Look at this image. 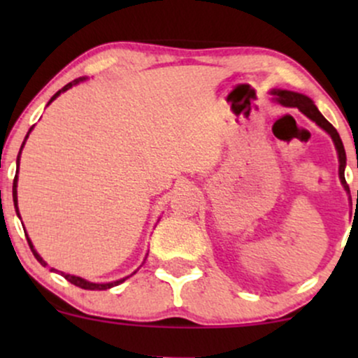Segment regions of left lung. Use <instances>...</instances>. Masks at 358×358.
Segmentation results:
<instances>
[{"label":"left lung","mask_w":358,"mask_h":358,"mask_svg":"<svg viewBox=\"0 0 358 358\" xmlns=\"http://www.w3.org/2000/svg\"><path fill=\"white\" fill-rule=\"evenodd\" d=\"M273 94L276 96V101L279 104L282 106H287V108H298L301 110L303 114H306L308 117L311 119V121H315L316 124L320 127H323L324 131H327L328 134H330L331 139H334L335 146H336V151H338V159H340V178H342V183L345 185V163H347V156H345V148H343V143L342 139H340V134L336 133V129L334 126L330 124V122L327 121L322 116V113H320L318 109H316V106L313 104V101L310 99V97L303 96V94H298V92H291V90H273Z\"/></svg>","instance_id":"1"}]
</instances>
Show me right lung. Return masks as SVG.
Here are the masks:
<instances>
[{
	"label": "right lung",
	"mask_w": 358,
	"mask_h": 358,
	"mask_svg": "<svg viewBox=\"0 0 358 358\" xmlns=\"http://www.w3.org/2000/svg\"><path fill=\"white\" fill-rule=\"evenodd\" d=\"M85 77H79V79H76L73 82H69L67 85H64V87H62L59 92L55 94V96L52 97L50 99V102L55 99L57 96H59L60 92H65V90H69L72 87V85H76V84H79L80 80H84ZM50 102H48V104H50ZM30 131H31V127H30ZM30 131H28V134H30ZM28 134H27V138H28ZM27 138H24V141H27ZM24 141H23V145H24ZM23 145H22V148H23ZM20 153H22V150H20ZM16 165H20V155H18V158H16ZM16 173H18V171H16ZM13 202H15V208H16V213H18V205H16V176H15V180H13ZM27 241H28V245H30V249H31V252H34V256L36 257V261L40 262V264L42 266H47V262L43 261L42 257L38 256V252H36V250L34 249V245H31V241L28 239L27 237ZM134 273H136V271H134ZM133 273V274H134ZM64 278L67 279L69 282H72V285H76V286H79V287H82V289H109V287H113V286H117V285H121L122 281H124V279H119V281H114V282H106V285H96V282H89V281H85V279H82V278H77V276H72V274H64Z\"/></svg>",
	"instance_id": "obj_1"
}]
</instances>
